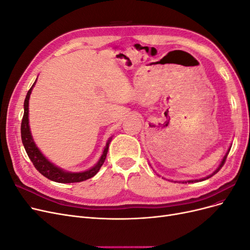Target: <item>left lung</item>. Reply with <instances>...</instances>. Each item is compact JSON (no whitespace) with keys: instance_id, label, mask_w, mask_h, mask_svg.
<instances>
[{"instance_id":"obj_1","label":"left lung","mask_w":250,"mask_h":250,"mask_svg":"<svg viewBox=\"0 0 250 250\" xmlns=\"http://www.w3.org/2000/svg\"><path fill=\"white\" fill-rule=\"evenodd\" d=\"M228 154H229V152H228ZM228 154H226V155H225V156H224V157H223V161H222V162H221V164H220V166H219V168H218V169H217V170H216V171H215V172H214V173H213V174H211V175H209V176H208V177H207V178H203V179H200V180H204V179H208V178H209V177H210V176H213V175H214V174H216V173H217V172H218V171H219V170H220V169H221V168H222V167H223V165H224V163H225V161H226V157H228ZM195 181H197V180H195ZM183 183H185V184H187V181H183ZM188 183H194V181H193V180H188Z\"/></svg>"}]
</instances>
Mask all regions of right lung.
Masks as SVG:
<instances>
[{
  "label": "right lung",
  "mask_w": 250,
  "mask_h": 250,
  "mask_svg": "<svg viewBox=\"0 0 250 250\" xmlns=\"http://www.w3.org/2000/svg\"><path fill=\"white\" fill-rule=\"evenodd\" d=\"M35 84V82L33 83V85ZM28 90L26 99L24 102V116H22L21 119V142L22 145L25 147L26 152L30 158V161L32 162L33 166L35 169L39 171L41 174L44 177H47L50 180L56 181V183H62V184H71V183H80V181L86 180L90 177L95 176L96 174L99 172L101 166L103 165L105 158H106V154L108 151V146L111 139L108 140L106 147H105L103 154L100 158V161L98 162V164L95 166L94 168L90 170H87L85 172H80V173H69V172H64L62 169H59L55 167L54 165H52L48 160H46L41 151L37 149L35 146V144L33 142V139L31 137V133H30V128H29V120H28V106H29V97L30 94H31L32 87Z\"/></svg>",
  "instance_id": "obj_1"
}]
</instances>
